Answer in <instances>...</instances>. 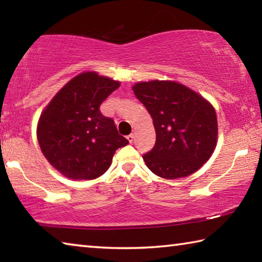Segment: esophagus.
Segmentation results:
<instances>
[{
  "instance_id": "esophagus-1",
  "label": "esophagus",
  "mask_w": 262,
  "mask_h": 262,
  "mask_svg": "<svg viewBox=\"0 0 262 262\" xmlns=\"http://www.w3.org/2000/svg\"><path fill=\"white\" fill-rule=\"evenodd\" d=\"M127 140L129 141L130 143H132V142L134 141V134H129V135H127Z\"/></svg>"
}]
</instances>
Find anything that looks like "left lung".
Returning a JSON list of instances; mask_svg holds the SVG:
<instances>
[{
    "mask_svg": "<svg viewBox=\"0 0 262 262\" xmlns=\"http://www.w3.org/2000/svg\"><path fill=\"white\" fill-rule=\"evenodd\" d=\"M133 91L151 115L156 143L143 159L155 174L183 178L199 170L214 152L216 112L208 101L183 84L141 82Z\"/></svg>",
    "mask_w": 262,
    "mask_h": 262,
    "instance_id": "left-lung-1",
    "label": "left lung"
}]
</instances>
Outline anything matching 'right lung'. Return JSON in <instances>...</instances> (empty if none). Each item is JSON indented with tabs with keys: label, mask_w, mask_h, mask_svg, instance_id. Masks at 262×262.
I'll list each match as a JSON object with an SVG mask.
<instances>
[{
	"label": "right lung",
	"mask_w": 262,
	"mask_h": 262,
	"mask_svg": "<svg viewBox=\"0 0 262 262\" xmlns=\"http://www.w3.org/2000/svg\"><path fill=\"white\" fill-rule=\"evenodd\" d=\"M119 86L97 73H83L66 84L42 112L39 145L62 174L75 180L98 178L107 171L115 150L128 144L113 119L99 110Z\"/></svg>",
	"instance_id": "obj_1"
}]
</instances>
